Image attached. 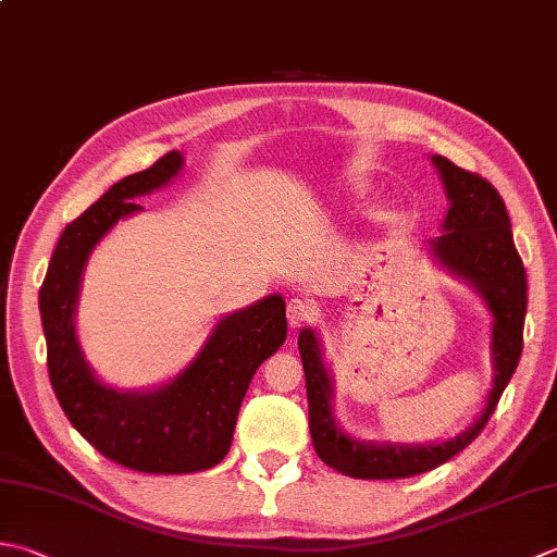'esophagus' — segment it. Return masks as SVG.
Masks as SVG:
<instances>
[{"instance_id": "esophagus-1", "label": "esophagus", "mask_w": 557, "mask_h": 557, "mask_svg": "<svg viewBox=\"0 0 557 557\" xmlns=\"http://www.w3.org/2000/svg\"><path fill=\"white\" fill-rule=\"evenodd\" d=\"M315 319V307L313 301L309 299H301V297H294L287 301V321L294 329H299L304 323H311Z\"/></svg>"}]
</instances>
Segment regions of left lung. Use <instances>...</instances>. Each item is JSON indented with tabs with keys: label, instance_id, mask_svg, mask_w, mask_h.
<instances>
[{
	"label": "left lung",
	"instance_id": "1",
	"mask_svg": "<svg viewBox=\"0 0 557 557\" xmlns=\"http://www.w3.org/2000/svg\"><path fill=\"white\" fill-rule=\"evenodd\" d=\"M432 163L440 171L446 198L451 205L442 224L444 234L430 238L428 248L440 265L481 294L493 313V343H490L495 367L493 388H490L481 418L449 442H359L335 422L333 379L323 364L319 335L311 329H304L299 333V355L304 376H307L313 449L323 463L350 478H364V481L410 478L454 459L483 432L497 408L499 396L515 374L521 347H524L527 270L515 248V238H511L505 200L499 198L493 183H487L478 173L459 169L444 157H432Z\"/></svg>",
	"mask_w": 557,
	"mask_h": 557
}]
</instances>
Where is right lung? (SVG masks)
<instances>
[{"instance_id":"1","label":"right lung","mask_w":557,"mask_h":557,"mask_svg":"<svg viewBox=\"0 0 557 557\" xmlns=\"http://www.w3.org/2000/svg\"><path fill=\"white\" fill-rule=\"evenodd\" d=\"M181 169V151H169L154 166L111 185L64 226L38 294L48 374L64 416L106 459L141 473H198L220 463L250 379L287 337L285 299L270 294L224 315L198 357L159 388L120 391L91 372L74 331L86 260L117 220L145 210L137 198L163 188Z\"/></svg>"}]
</instances>
